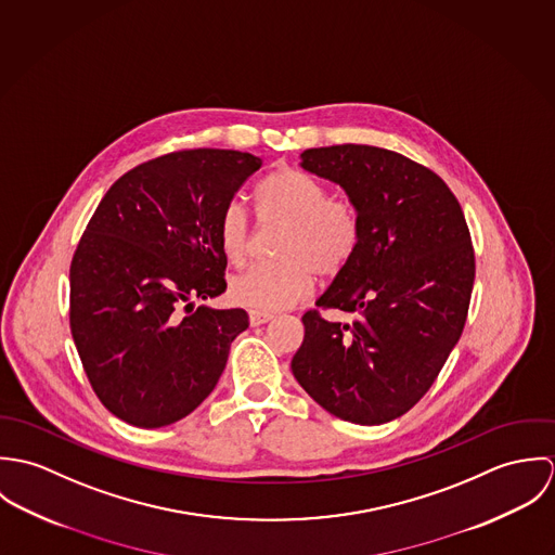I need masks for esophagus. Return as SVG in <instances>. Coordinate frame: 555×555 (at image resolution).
<instances>
[{
	"instance_id": "34e87169",
	"label": "esophagus",
	"mask_w": 555,
	"mask_h": 555,
	"mask_svg": "<svg viewBox=\"0 0 555 555\" xmlns=\"http://www.w3.org/2000/svg\"><path fill=\"white\" fill-rule=\"evenodd\" d=\"M271 318H273V314H267V312H254V310H249V324H251V326L264 324V322H269Z\"/></svg>"
}]
</instances>
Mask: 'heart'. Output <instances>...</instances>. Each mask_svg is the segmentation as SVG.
I'll list each match as a JSON object with an SVG mask.
<instances>
[{
  "label": "heart",
  "mask_w": 555,
  "mask_h": 555,
  "mask_svg": "<svg viewBox=\"0 0 555 555\" xmlns=\"http://www.w3.org/2000/svg\"><path fill=\"white\" fill-rule=\"evenodd\" d=\"M262 222H282L275 256L231 284V299L254 312H278L306 299L318 278L333 280L354 260L363 218L348 196L328 194L324 181L293 166H278L254 188ZM218 243L227 260L243 267L251 249V222L241 203H231L218 222Z\"/></svg>",
  "instance_id": "heart-1"
}]
</instances>
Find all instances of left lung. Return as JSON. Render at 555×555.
<instances>
[{
	"label": "left lung",
	"instance_id": "obj_1",
	"mask_svg": "<svg viewBox=\"0 0 555 555\" xmlns=\"http://www.w3.org/2000/svg\"><path fill=\"white\" fill-rule=\"evenodd\" d=\"M304 168L346 190L363 238L318 310L304 314L293 374L337 418L380 425L429 391L462 337L475 286L470 231L451 188L391 150L317 147ZM320 309L351 322L326 321Z\"/></svg>",
	"mask_w": 555,
	"mask_h": 555
}]
</instances>
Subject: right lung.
<instances>
[{
    "instance_id": "add662e5",
    "label": "right lung",
    "mask_w": 555,
    "mask_h": 555,
    "mask_svg": "<svg viewBox=\"0 0 555 555\" xmlns=\"http://www.w3.org/2000/svg\"><path fill=\"white\" fill-rule=\"evenodd\" d=\"M260 158L179 150L121 175L70 264V331L93 393L156 429L209 396L247 328L245 310L192 308L227 291L218 222Z\"/></svg>"
}]
</instances>
